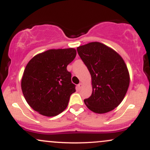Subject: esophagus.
Here are the masks:
<instances>
[{
	"mask_svg": "<svg viewBox=\"0 0 150 150\" xmlns=\"http://www.w3.org/2000/svg\"><path fill=\"white\" fill-rule=\"evenodd\" d=\"M82 86H83V84H82V83H80L78 85H77V87H78L79 89H80L82 87Z\"/></svg>",
	"mask_w": 150,
	"mask_h": 150,
	"instance_id": "34e87169",
	"label": "esophagus"
}]
</instances>
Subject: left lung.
<instances>
[{
  "mask_svg": "<svg viewBox=\"0 0 150 150\" xmlns=\"http://www.w3.org/2000/svg\"><path fill=\"white\" fill-rule=\"evenodd\" d=\"M79 56L92 77V93L84 102L97 113L112 111L124 99L130 75L126 64L116 51L100 42L77 48Z\"/></svg>",
  "mask_w": 150,
  "mask_h": 150,
  "instance_id": "left-lung-1",
  "label": "left lung"
}]
</instances>
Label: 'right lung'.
Listing matches in <instances>:
<instances>
[{
  "label": "right lung",
  "instance_id": "obj_1",
  "mask_svg": "<svg viewBox=\"0 0 150 150\" xmlns=\"http://www.w3.org/2000/svg\"><path fill=\"white\" fill-rule=\"evenodd\" d=\"M76 50L49 49L29 61L21 81L23 95L34 111L45 116H55L68 106L75 92L67 65L76 56Z\"/></svg>",
  "mask_w": 150,
  "mask_h": 150
}]
</instances>
